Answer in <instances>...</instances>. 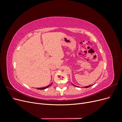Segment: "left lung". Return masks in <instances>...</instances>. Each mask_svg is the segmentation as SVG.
<instances>
[{
	"instance_id": "1",
	"label": "left lung",
	"mask_w": 122,
	"mask_h": 122,
	"mask_svg": "<svg viewBox=\"0 0 122 122\" xmlns=\"http://www.w3.org/2000/svg\"><path fill=\"white\" fill-rule=\"evenodd\" d=\"M73 86H74V84H73ZM93 86V85H90V86H84V87L85 88H87V87H90V86ZM77 86V87H78V86Z\"/></svg>"
}]
</instances>
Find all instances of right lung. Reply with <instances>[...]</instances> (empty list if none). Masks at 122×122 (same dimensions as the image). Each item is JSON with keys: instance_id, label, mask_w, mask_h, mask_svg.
I'll use <instances>...</instances> for the list:
<instances>
[{"instance_id": "obj_1", "label": "right lung", "mask_w": 122, "mask_h": 122, "mask_svg": "<svg viewBox=\"0 0 122 122\" xmlns=\"http://www.w3.org/2000/svg\"><path fill=\"white\" fill-rule=\"evenodd\" d=\"M51 84L52 83H51L50 85H49V86H46V87H41V88H37V89L38 90H43V89H45V88H48V87H49L51 85Z\"/></svg>"}]
</instances>
